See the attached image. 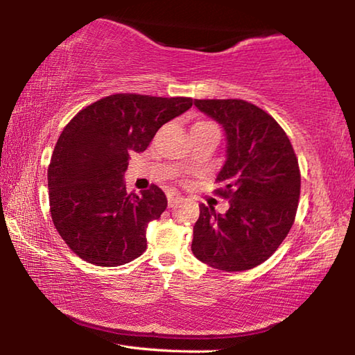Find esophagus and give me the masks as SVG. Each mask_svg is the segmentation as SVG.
<instances>
[{"instance_id": "34e87169", "label": "esophagus", "mask_w": 355, "mask_h": 355, "mask_svg": "<svg viewBox=\"0 0 355 355\" xmlns=\"http://www.w3.org/2000/svg\"><path fill=\"white\" fill-rule=\"evenodd\" d=\"M180 200H182V197H180L177 192H167V203H169V207H173Z\"/></svg>"}]
</instances>
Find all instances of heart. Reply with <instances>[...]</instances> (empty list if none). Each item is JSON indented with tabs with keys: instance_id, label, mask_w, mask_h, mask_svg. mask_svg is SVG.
Instances as JSON below:
<instances>
[{
	"instance_id": "b5f03b06",
	"label": "heart",
	"mask_w": 355,
	"mask_h": 355,
	"mask_svg": "<svg viewBox=\"0 0 355 355\" xmlns=\"http://www.w3.org/2000/svg\"><path fill=\"white\" fill-rule=\"evenodd\" d=\"M197 123H208V122H197Z\"/></svg>"
}]
</instances>
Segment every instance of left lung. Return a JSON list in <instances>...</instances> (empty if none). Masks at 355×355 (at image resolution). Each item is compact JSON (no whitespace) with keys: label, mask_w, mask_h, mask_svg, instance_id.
I'll return each instance as SVG.
<instances>
[{"label":"left lung","mask_w":355,"mask_h":355,"mask_svg":"<svg viewBox=\"0 0 355 355\" xmlns=\"http://www.w3.org/2000/svg\"><path fill=\"white\" fill-rule=\"evenodd\" d=\"M225 130L227 159L214 191L230 203L225 214L200 205L192 254L220 271H248L266 261L294 224L300 196L296 153L284 128L249 101L194 100Z\"/></svg>","instance_id":"1"}]
</instances>
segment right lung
Segmentation results:
<instances>
[{"instance_id":"add662e5","label":"right lung","mask_w":355,"mask_h":355,"mask_svg":"<svg viewBox=\"0 0 355 355\" xmlns=\"http://www.w3.org/2000/svg\"><path fill=\"white\" fill-rule=\"evenodd\" d=\"M192 98L114 94L81 110L65 125L48 166L50 214L71 252L97 266L133 261L147 249L146 228L167 207L152 184L128 194L123 173L166 122Z\"/></svg>"}]
</instances>
